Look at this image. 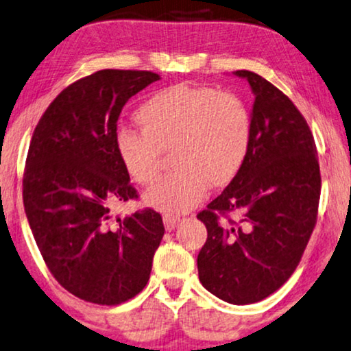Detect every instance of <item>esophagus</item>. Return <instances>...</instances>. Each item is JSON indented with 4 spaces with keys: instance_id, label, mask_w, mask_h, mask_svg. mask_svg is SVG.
Here are the masks:
<instances>
[{
    "instance_id": "obj_1",
    "label": "esophagus",
    "mask_w": 351,
    "mask_h": 351,
    "mask_svg": "<svg viewBox=\"0 0 351 351\" xmlns=\"http://www.w3.org/2000/svg\"><path fill=\"white\" fill-rule=\"evenodd\" d=\"M180 223V217H175V215H165L163 217V224H165L167 231H173Z\"/></svg>"
}]
</instances>
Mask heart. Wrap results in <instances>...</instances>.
<instances>
[{
    "mask_svg": "<svg viewBox=\"0 0 351 351\" xmlns=\"http://www.w3.org/2000/svg\"><path fill=\"white\" fill-rule=\"evenodd\" d=\"M143 132L120 128L115 151L138 184L157 178L162 152L176 168L144 194V202L184 213L202 200L207 183L230 184L252 143V114L239 96L210 86L171 85L152 93L134 114Z\"/></svg>",
    "mask_w": 351,
    "mask_h": 351,
    "instance_id": "obj_1",
    "label": "heart"
}]
</instances>
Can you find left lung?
Returning <instances> with one entry per match:
<instances>
[{
    "label": "left lung",
    "mask_w": 351,
    "mask_h": 351,
    "mask_svg": "<svg viewBox=\"0 0 351 351\" xmlns=\"http://www.w3.org/2000/svg\"><path fill=\"white\" fill-rule=\"evenodd\" d=\"M254 93L249 154L228 188L197 218L207 241L197 256L202 286L232 305L276 292L295 271L315 230L321 194L316 144L293 102L249 70ZM234 213L236 220L219 222Z\"/></svg>",
    "instance_id": "8db88e82"
}]
</instances>
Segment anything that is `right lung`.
<instances>
[{"label": "right lung", "mask_w": 351, "mask_h": 351, "mask_svg": "<svg viewBox=\"0 0 351 351\" xmlns=\"http://www.w3.org/2000/svg\"><path fill=\"white\" fill-rule=\"evenodd\" d=\"M157 80L146 70H99L65 88L32 136L27 219L56 281L85 302L119 305L141 292L165 232L152 208L112 217L115 204L138 199L115 151L117 120Z\"/></svg>", "instance_id": "1"}]
</instances>
